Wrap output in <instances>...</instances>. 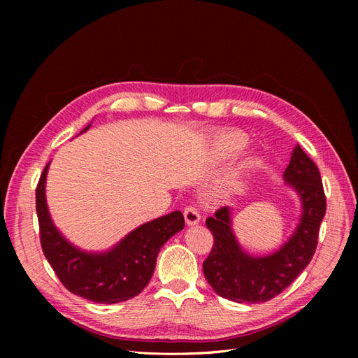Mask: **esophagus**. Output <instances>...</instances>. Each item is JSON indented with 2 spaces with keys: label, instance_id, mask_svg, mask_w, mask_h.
<instances>
[{
  "label": "esophagus",
  "instance_id": "34e87169",
  "mask_svg": "<svg viewBox=\"0 0 358 358\" xmlns=\"http://www.w3.org/2000/svg\"><path fill=\"white\" fill-rule=\"evenodd\" d=\"M183 216H185V222L188 225H196L200 222V213L194 206H187L185 210H183Z\"/></svg>",
  "mask_w": 358,
  "mask_h": 358
}]
</instances>
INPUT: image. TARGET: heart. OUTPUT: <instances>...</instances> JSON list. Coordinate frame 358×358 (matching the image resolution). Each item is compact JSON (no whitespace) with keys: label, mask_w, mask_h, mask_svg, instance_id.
<instances>
[{"label":"heart","mask_w":358,"mask_h":358,"mask_svg":"<svg viewBox=\"0 0 358 358\" xmlns=\"http://www.w3.org/2000/svg\"><path fill=\"white\" fill-rule=\"evenodd\" d=\"M248 146V137L245 133L239 131V129H230V131H222L213 138L212 149L213 155L218 159H233L239 155L242 150ZM254 169V162H246L239 171H236L234 175L227 182L224 188L225 196H234L239 194L246 188L249 173Z\"/></svg>","instance_id":"obj_1"}]
</instances>
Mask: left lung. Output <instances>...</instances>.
<instances>
[{"label":"left lung","instance_id":"1","mask_svg":"<svg viewBox=\"0 0 358 358\" xmlns=\"http://www.w3.org/2000/svg\"><path fill=\"white\" fill-rule=\"evenodd\" d=\"M287 185L297 192L301 216L296 231L276 252L252 257L237 242L231 227V209L221 208L206 220L213 246L203 272L218 296L237 303H263L280 294L310 263L326 215V196L320 170L297 145L284 171Z\"/></svg>","mask_w":358,"mask_h":358}]
</instances>
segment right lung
<instances>
[{
    "instance_id": "right-lung-1",
    "label": "right lung",
    "mask_w": 358,
    "mask_h": 358,
    "mask_svg": "<svg viewBox=\"0 0 358 358\" xmlns=\"http://www.w3.org/2000/svg\"><path fill=\"white\" fill-rule=\"evenodd\" d=\"M48 170L49 164L36 189V209L41 249L62 285L76 296L106 305L136 297L154 275L161 246L185 227L182 212L137 227L109 251L86 252L73 246L53 225L45 194Z\"/></svg>"
}]
</instances>
